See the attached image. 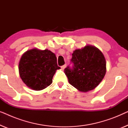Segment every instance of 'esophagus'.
Returning a JSON list of instances; mask_svg holds the SVG:
<instances>
[{"label":"esophagus","instance_id":"obj_1","mask_svg":"<svg viewBox=\"0 0 128 128\" xmlns=\"http://www.w3.org/2000/svg\"><path fill=\"white\" fill-rule=\"evenodd\" d=\"M66 64H64V65H63V66H61V69L64 70V69H65V68H66Z\"/></svg>","mask_w":128,"mask_h":128}]
</instances>
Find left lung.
<instances>
[{"label": "left lung", "instance_id": "left-lung-1", "mask_svg": "<svg viewBox=\"0 0 128 128\" xmlns=\"http://www.w3.org/2000/svg\"><path fill=\"white\" fill-rule=\"evenodd\" d=\"M72 68L64 69L69 83L80 92L96 88L106 73V60L103 54L96 46L86 45L73 51Z\"/></svg>", "mask_w": 128, "mask_h": 128}]
</instances>
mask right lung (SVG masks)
<instances>
[{"mask_svg":"<svg viewBox=\"0 0 128 128\" xmlns=\"http://www.w3.org/2000/svg\"><path fill=\"white\" fill-rule=\"evenodd\" d=\"M60 68L55 54L48 50L36 48L23 54L18 64L19 74L22 82L36 91L49 86L56 70Z\"/></svg>","mask_w":128,"mask_h":128,"instance_id":"add662e5","label":"right lung"}]
</instances>
